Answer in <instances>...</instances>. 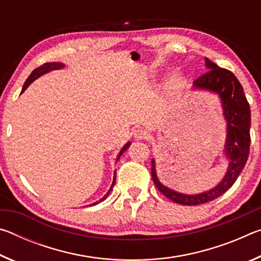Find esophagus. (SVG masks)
<instances>
[{
  "label": "esophagus",
  "mask_w": 261,
  "mask_h": 261,
  "mask_svg": "<svg viewBox=\"0 0 261 261\" xmlns=\"http://www.w3.org/2000/svg\"><path fill=\"white\" fill-rule=\"evenodd\" d=\"M134 136L136 140L146 139L148 137V131L146 129H144V127H138V129H136L134 131Z\"/></svg>",
  "instance_id": "34e87169"
}]
</instances>
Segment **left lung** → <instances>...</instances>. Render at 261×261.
Returning <instances> with one entry per match:
<instances>
[{
  "label": "left lung",
  "instance_id": "8db88e82",
  "mask_svg": "<svg viewBox=\"0 0 261 261\" xmlns=\"http://www.w3.org/2000/svg\"><path fill=\"white\" fill-rule=\"evenodd\" d=\"M205 61L206 68L208 70L193 82V86L216 92L221 98L223 114L228 125L226 155L229 159V167L226 176L220 184L210 191L189 196V194L176 192L162 185L156 177L154 160H152L151 167L153 182L159 191L171 201L187 206L206 204L230 189L244 168L250 153L251 110L243 87L231 71L218 67L214 62L208 59H205Z\"/></svg>",
  "mask_w": 261,
  "mask_h": 261
}]
</instances>
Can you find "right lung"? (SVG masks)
Wrapping results in <instances>:
<instances>
[{
	"label": "right lung",
	"instance_id": "right-lung-1",
	"mask_svg": "<svg viewBox=\"0 0 261 261\" xmlns=\"http://www.w3.org/2000/svg\"><path fill=\"white\" fill-rule=\"evenodd\" d=\"M61 68H63V64L62 63H56V62H51V63H45V64H42L41 67H39V68H37L35 70H33L32 71V73L30 74L29 76V78L26 79V82H25V84H24V86H23V90H21V93H23V92L26 90V88H28V86L30 85L31 83H32L34 79H37V78H39L40 76H42L43 73H47V72H49V71H51V70H57V69H61ZM130 141L129 143H126L125 145H124V147H123L122 149H121V152H120V154H118V156H117V161L120 160V156L122 155L123 153H124L126 149H127V147L130 146ZM115 182H116V173H115V176H114V180H113V184H112V187H110V189H109V191L107 192V194H106V196L102 198V199H101L100 201H102V200H105L106 198L108 197V194H109V192L112 191V189H113V187H114V184H115ZM100 201H96V202H94L93 205H96V204H99Z\"/></svg>",
	"mask_w": 261,
	"mask_h": 261
}]
</instances>
